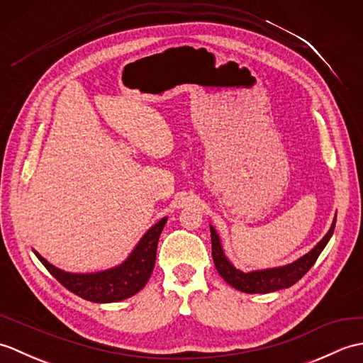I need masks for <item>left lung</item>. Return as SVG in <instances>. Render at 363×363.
Returning <instances> with one entry per match:
<instances>
[{
	"label": "left lung",
	"instance_id": "left-lung-1",
	"mask_svg": "<svg viewBox=\"0 0 363 363\" xmlns=\"http://www.w3.org/2000/svg\"><path fill=\"white\" fill-rule=\"evenodd\" d=\"M335 220H337V213L326 235L323 237L309 252H306L304 256H301L299 259L293 260L291 264H287V265L252 269V272H243V269H238L233 262L228 259L225 250H223L220 235L217 230H215V228L211 225L212 259H213L215 268H217L220 276L229 285H233L234 289L245 293H269V291L289 289L293 284H296L307 272H309L312 265L315 264V260L318 259L321 251L325 250V246L328 245L330 237L334 234Z\"/></svg>",
	"mask_w": 363,
	"mask_h": 363
}]
</instances>
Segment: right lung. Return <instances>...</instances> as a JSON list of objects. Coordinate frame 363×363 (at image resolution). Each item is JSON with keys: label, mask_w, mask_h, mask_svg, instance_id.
Here are the masks:
<instances>
[{"label": "right lung", "mask_w": 363, "mask_h": 363, "mask_svg": "<svg viewBox=\"0 0 363 363\" xmlns=\"http://www.w3.org/2000/svg\"><path fill=\"white\" fill-rule=\"evenodd\" d=\"M168 217L160 218L142 235L140 240L129 252V256L112 268L101 269L91 273H72L65 272L50 264L35 250L34 254L42 262L45 268L64 285L65 289L73 291L91 303H118L130 298L140 291L146 282L150 281L151 273L156 264L157 242Z\"/></svg>", "instance_id": "right-lung-1"}]
</instances>
